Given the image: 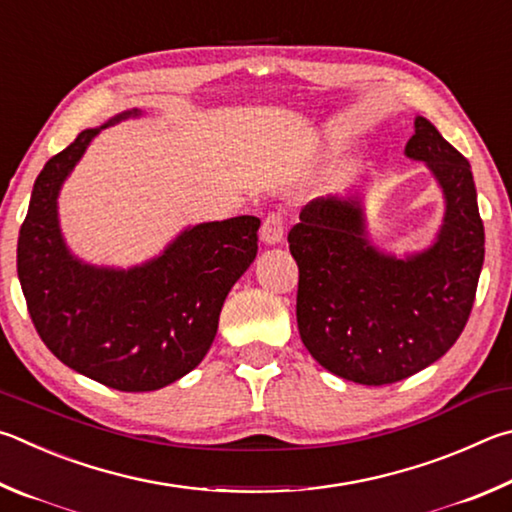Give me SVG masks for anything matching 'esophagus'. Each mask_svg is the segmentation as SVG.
<instances>
[{
    "label": "esophagus",
    "mask_w": 512,
    "mask_h": 512,
    "mask_svg": "<svg viewBox=\"0 0 512 512\" xmlns=\"http://www.w3.org/2000/svg\"><path fill=\"white\" fill-rule=\"evenodd\" d=\"M283 229H285V220L281 213H270L261 227V240L265 245H279L283 240Z\"/></svg>",
    "instance_id": "1"
}]
</instances>
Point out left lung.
<instances>
[{
	"label": "left lung",
	"mask_w": 512,
	"mask_h": 512,
	"mask_svg": "<svg viewBox=\"0 0 512 512\" xmlns=\"http://www.w3.org/2000/svg\"><path fill=\"white\" fill-rule=\"evenodd\" d=\"M414 128L405 155L425 161L445 197L432 245L405 258L375 247L362 193L317 197L288 233L301 342L324 369L366 387L405 380L450 351L486 251L470 161L425 116Z\"/></svg>",
	"instance_id": "1"
}]
</instances>
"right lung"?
<instances>
[{
    "label": "right lung",
    "mask_w": 512,
    "mask_h": 512,
    "mask_svg": "<svg viewBox=\"0 0 512 512\" xmlns=\"http://www.w3.org/2000/svg\"><path fill=\"white\" fill-rule=\"evenodd\" d=\"M116 114L83 130L44 164L17 238V276L33 326L69 369L110 389L155 391L191 373L218 333L222 303L258 251L254 215L186 227L150 261L98 267L71 254L58 195L71 170Z\"/></svg>",
    "instance_id": "right-lung-1"
}]
</instances>
